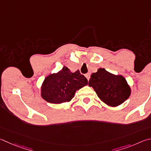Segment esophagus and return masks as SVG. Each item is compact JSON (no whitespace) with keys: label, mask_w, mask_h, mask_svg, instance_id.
Returning <instances> with one entry per match:
<instances>
[{"label":"esophagus","mask_w":151,"mask_h":151,"mask_svg":"<svg viewBox=\"0 0 151 151\" xmlns=\"http://www.w3.org/2000/svg\"><path fill=\"white\" fill-rule=\"evenodd\" d=\"M86 78L88 79V81H89V79H90V73H87V74H86Z\"/></svg>","instance_id":"1"}]
</instances>
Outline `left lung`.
<instances>
[{
    "mask_svg": "<svg viewBox=\"0 0 151 151\" xmlns=\"http://www.w3.org/2000/svg\"><path fill=\"white\" fill-rule=\"evenodd\" d=\"M88 85L96 92L98 96L104 103L111 106H117L123 103L131 94L130 87L121 75H114L100 68L93 73Z\"/></svg>",
    "mask_w": 151,
    "mask_h": 151,
    "instance_id": "left-lung-1",
    "label": "left lung"
}]
</instances>
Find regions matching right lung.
Wrapping results in <instances>:
<instances>
[{"mask_svg": "<svg viewBox=\"0 0 151 151\" xmlns=\"http://www.w3.org/2000/svg\"><path fill=\"white\" fill-rule=\"evenodd\" d=\"M88 84V80L78 70L71 73L66 67L47 76L42 86V96L51 104L69 102L75 93Z\"/></svg>", "mask_w": 151, "mask_h": 151, "instance_id": "obj_1", "label": "right lung"}]
</instances>
